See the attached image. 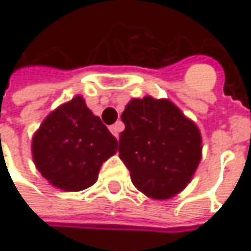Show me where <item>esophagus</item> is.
<instances>
[{"mask_svg": "<svg viewBox=\"0 0 251 251\" xmlns=\"http://www.w3.org/2000/svg\"><path fill=\"white\" fill-rule=\"evenodd\" d=\"M124 129V124L122 122H116L115 125L110 126V132L116 136V138H119V132Z\"/></svg>", "mask_w": 251, "mask_h": 251, "instance_id": "1", "label": "esophagus"}]
</instances>
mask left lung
<instances>
[{
  "instance_id": "8db88e82",
  "label": "left lung",
  "mask_w": 251,
  "mask_h": 251,
  "mask_svg": "<svg viewBox=\"0 0 251 251\" xmlns=\"http://www.w3.org/2000/svg\"><path fill=\"white\" fill-rule=\"evenodd\" d=\"M119 157L138 190L152 199L181 192L201 161L198 126L169 100L133 99L122 113Z\"/></svg>"
}]
</instances>
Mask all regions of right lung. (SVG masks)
I'll return each instance as SVG.
<instances>
[{
  "instance_id": "right-lung-1",
  "label": "right lung",
  "mask_w": 251,
  "mask_h": 251,
  "mask_svg": "<svg viewBox=\"0 0 251 251\" xmlns=\"http://www.w3.org/2000/svg\"><path fill=\"white\" fill-rule=\"evenodd\" d=\"M116 150V138L79 96L52 112L31 142L39 172L49 183L67 192L94 184L101 164Z\"/></svg>"
}]
</instances>
